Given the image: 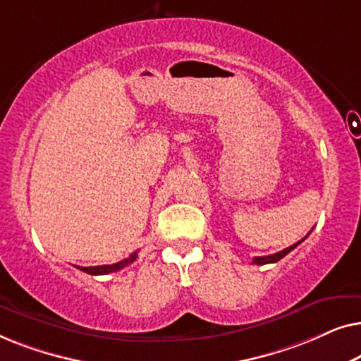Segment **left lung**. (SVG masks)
<instances>
[{
    "mask_svg": "<svg viewBox=\"0 0 361 361\" xmlns=\"http://www.w3.org/2000/svg\"><path fill=\"white\" fill-rule=\"evenodd\" d=\"M307 238V236H304L302 240L300 241H298V243H294V245H290L289 248H286V250H283V251H279V253H274V255H269V256H256V258H253V264H269V263H278L279 259H283L286 255L288 253H290V251H293L295 246H299L300 243H302V241Z\"/></svg>",
    "mask_w": 361,
    "mask_h": 361,
    "instance_id": "left-lung-1",
    "label": "left lung"
}]
</instances>
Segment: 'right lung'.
Wrapping results in <instances>:
<instances>
[{
	"instance_id": "right-lung-1",
	"label": "right lung",
	"mask_w": 361,
	"mask_h": 361,
	"mask_svg": "<svg viewBox=\"0 0 361 361\" xmlns=\"http://www.w3.org/2000/svg\"><path fill=\"white\" fill-rule=\"evenodd\" d=\"M137 258V251L135 253H131L128 258L118 261V263H113V264H103V266H75L77 269L83 271V273L87 274H92V276H100V274H110V273H115V271H120L125 268V266L131 264L133 261Z\"/></svg>"
}]
</instances>
